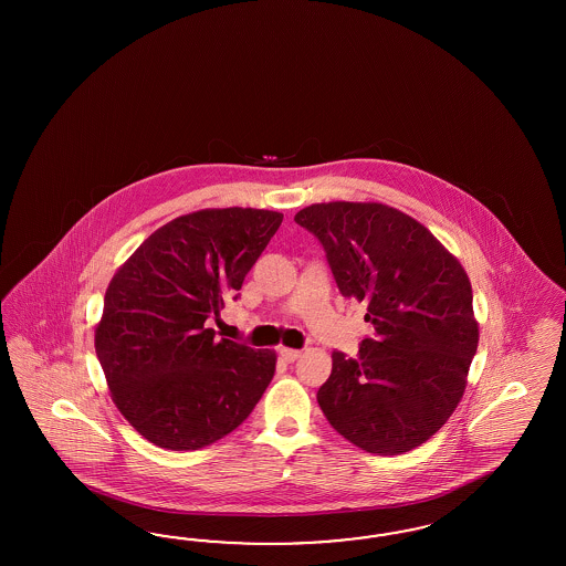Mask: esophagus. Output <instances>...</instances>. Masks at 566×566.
Here are the masks:
<instances>
[{"label": "esophagus", "mask_w": 566, "mask_h": 566, "mask_svg": "<svg viewBox=\"0 0 566 566\" xmlns=\"http://www.w3.org/2000/svg\"><path fill=\"white\" fill-rule=\"evenodd\" d=\"M280 357H282L284 360H289V363H292V360H296L298 357H301V350L282 346V348H280Z\"/></svg>", "instance_id": "obj_1"}]
</instances>
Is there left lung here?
I'll use <instances>...</instances> for the list:
<instances>
[{
	"label": "left lung",
	"instance_id": "8db88e82",
	"mask_svg": "<svg viewBox=\"0 0 566 566\" xmlns=\"http://www.w3.org/2000/svg\"><path fill=\"white\" fill-rule=\"evenodd\" d=\"M294 222L324 244L343 296L365 303L376 329L357 359L332 355L317 392L329 426L379 457L428 442L459 407L480 343L461 261L384 203H313Z\"/></svg>",
	"mask_w": 566,
	"mask_h": 566
}]
</instances>
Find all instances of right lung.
Returning a JSON list of instances; mask_svg holds the SVG:
<instances>
[{
  "mask_svg": "<svg viewBox=\"0 0 566 566\" xmlns=\"http://www.w3.org/2000/svg\"><path fill=\"white\" fill-rule=\"evenodd\" d=\"M280 211L201 209L157 228L109 280L95 353L109 396L151 444L199 450L239 428L270 386L275 350L207 326L240 291Z\"/></svg>",
  "mask_w": 566,
  "mask_h": 566,
  "instance_id": "add662e5",
  "label": "right lung"
}]
</instances>
